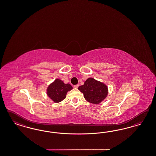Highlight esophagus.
<instances>
[{"label":"esophagus","mask_w":156,"mask_h":156,"mask_svg":"<svg viewBox=\"0 0 156 156\" xmlns=\"http://www.w3.org/2000/svg\"><path fill=\"white\" fill-rule=\"evenodd\" d=\"M78 87H79V85H76L74 86V87L76 88V89H77Z\"/></svg>","instance_id":"34e87169"}]
</instances>
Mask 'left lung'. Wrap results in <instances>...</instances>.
I'll list each match as a JSON object with an SVG mask.
<instances>
[{"instance_id":"8db88e82","label":"left lung","mask_w":156,"mask_h":156,"mask_svg":"<svg viewBox=\"0 0 156 156\" xmlns=\"http://www.w3.org/2000/svg\"><path fill=\"white\" fill-rule=\"evenodd\" d=\"M78 90L83 94L87 102L95 105L100 104L108 94L107 86L93 78L85 80L84 85L79 86Z\"/></svg>"}]
</instances>
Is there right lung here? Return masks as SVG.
I'll return each mask as SVG.
<instances>
[{
  "label": "right lung",
  "mask_w": 156,
  "mask_h": 156,
  "mask_svg": "<svg viewBox=\"0 0 156 156\" xmlns=\"http://www.w3.org/2000/svg\"><path fill=\"white\" fill-rule=\"evenodd\" d=\"M73 89L69 83L65 84L62 80L56 79L48 86L47 94L55 103L61 102L66 97L67 93Z\"/></svg>",
  "instance_id": "obj_1"
}]
</instances>
